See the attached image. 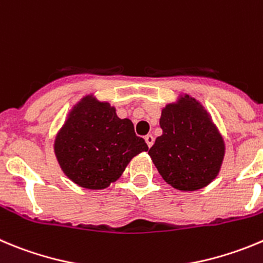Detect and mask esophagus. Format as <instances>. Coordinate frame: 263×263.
<instances>
[{
	"label": "esophagus",
	"mask_w": 263,
	"mask_h": 263,
	"mask_svg": "<svg viewBox=\"0 0 263 263\" xmlns=\"http://www.w3.org/2000/svg\"><path fill=\"white\" fill-rule=\"evenodd\" d=\"M144 141H146V143H147L148 147H151L154 144V136L153 134H147V136L144 137Z\"/></svg>",
	"instance_id": "1"
}]
</instances>
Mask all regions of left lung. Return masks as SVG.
Listing matches in <instances>:
<instances>
[{
    "instance_id": "obj_1",
    "label": "left lung",
    "mask_w": 263,
    "mask_h": 263,
    "mask_svg": "<svg viewBox=\"0 0 263 263\" xmlns=\"http://www.w3.org/2000/svg\"><path fill=\"white\" fill-rule=\"evenodd\" d=\"M163 134L148 151L167 184L181 192H194L213 182L226 154L223 136L210 113L187 93L168 103L160 116Z\"/></svg>"
}]
</instances>
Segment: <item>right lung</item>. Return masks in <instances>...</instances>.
<instances>
[{"mask_svg": "<svg viewBox=\"0 0 263 263\" xmlns=\"http://www.w3.org/2000/svg\"><path fill=\"white\" fill-rule=\"evenodd\" d=\"M54 154L62 172L86 189L100 190L117 181L130 160L147 151L129 119L92 93L71 108L54 139Z\"/></svg>", "mask_w": 263, "mask_h": 263, "instance_id": "right-lung-1", "label": "right lung"}]
</instances>
